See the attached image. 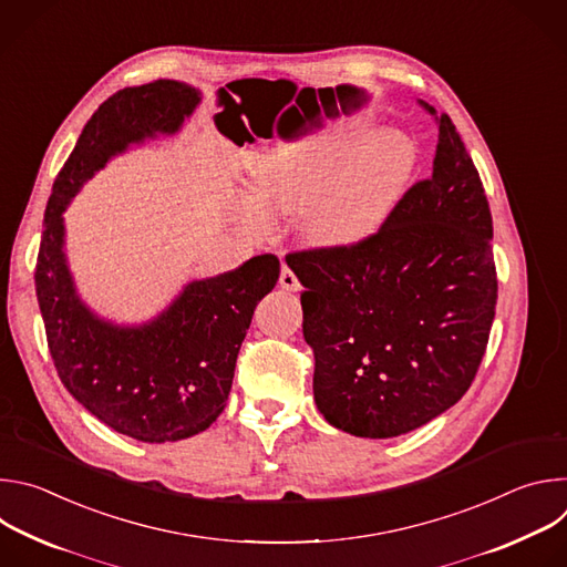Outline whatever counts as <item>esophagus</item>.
<instances>
[{
	"label": "esophagus",
	"instance_id": "obj_1",
	"mask_svg": "<svg viewBox=\"0 0 567 567\" xmlns=\"http://www.w3.org/2000/svg\"><path fill=\"white\" fill-rule=\"evenodd\" d=\"M280 287L287 291H300V280L289 267H282L280 271Z\"/></svg>",
	"mask_w": 567,
	"mask_h": 567
}]
</instances>
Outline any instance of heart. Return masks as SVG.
Here are the masks:
<instances>
[{"instance_id":"obj_1","label":"heart","mask_w":567,"mask_h":567,"mask_svg":"<svg viewBox=\"0 0 567 567\" xmlns=\"http://www.w3.org/2000/svg\"><path fill=\"white\" fill-rule=\"evenodd\" d=\"M374 130L370 121H352L334 136L271 152L256 171L247 219L302 213L305 237L322 249H350L372 237L420 164L409 134Z\"/></svg>"}]
</instances>
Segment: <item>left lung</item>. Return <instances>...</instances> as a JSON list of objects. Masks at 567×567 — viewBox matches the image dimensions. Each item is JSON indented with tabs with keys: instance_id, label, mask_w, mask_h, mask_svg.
I'll return each mask as SVG.
<instances>
[{
	"instance_id": "left-lung-1",
	"label": "left lung",
	"mask_w": 567,
	"mask_h": 567,
	"mask_svg": "<svg viewBox=\"0 0 567 567\" xmlns=\"http://www.w3.org/2000/svg\"><path fill=\"white\" fill-rule=\"evenodd\" d=\"M435 121L431 175L372 237L287 256L305 287L316 406L357 437H396L442 415L468 390L489 343L498 300L492 210L453 121Z\"/></svg>"
}]
</instances>
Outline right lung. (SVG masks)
I'll return each instance as SVG.
<instances>
[{"label": "right lung", "mask_w": 567, "mask_h": 567, "mask_svg": "<svg viewBox=\"0 0 567 567\" xmlns=\"http://www.w3.org/2000/svg\"><path fill=\"white\" fill-rule=\"evenodd\" d=\"M197 103L199 92L177 80L110 96L53 182L35 265V293L60 381L103 424L150 444L193 437L219 417L237 352L256 305L278 282L280 260L265 254L228 274L193 280L154 320L114 326L75 293L62 251V210L114 154L156 134H175Z\"/></svg>", "instance_id": "1"}]
</instances>
